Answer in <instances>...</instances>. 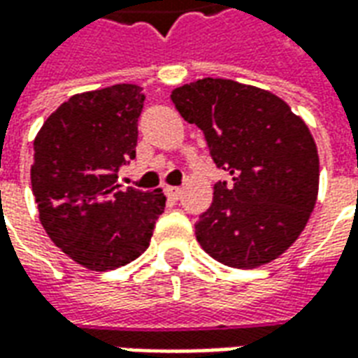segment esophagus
<instances>
[{
  "mask_svg": "<svg viewBox=\"0 0 358 358\" xmlns=\"http://www.w3.org/2000/svg\"><path fill=\"white\" fill-rule=\"evenodd\" d=\"M164 194H166V197L172 199V201H178L180 195H182V189H180V187L169 186V187H164Z\"/></svg>",
  "mask_w": 358,
  "mask_h": 358,
  "instance_id": "obj_1",
  "label": "esophagus"
}]
</instances>
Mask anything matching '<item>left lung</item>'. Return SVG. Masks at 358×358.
Segmentation results:
<instances>
[{
  "instance_id": "1",
  "label": "left lung",
  "mask_w": 358,
  "mask_h": 358,
  "mask_svg": "<svg viewBox=\"0 0 358 358\" xmlns=\"http://www.w3.org/2000/svg\"><path fill=\"white\" fill-rule=\"evenodd\" d=\"M171 99L232 176L215 184L195 222L201 248L234 268L278 259L307 226L318 195V151L303 118L278 95L224 78L184 84Z\"/></svg>"
}]
</instances>
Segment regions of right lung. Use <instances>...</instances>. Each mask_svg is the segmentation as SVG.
I'll use <instances>...</instances> for the list:
<instances>
[{"instance_id":"obj_1","label":"right lung","mask_w":358,"mask_h":358,"mask_svg":"<svg viewBox=\"0 0 358 358\" xmlns=\"http://www.w3.org/2000/svg\"><path fill=\"white\" fill-rule=\"evenodd\" d=\"M145 95L136 84L73 95L43 122L30 169L40 222L51 241L95 272L124 266L149 248L164 210L161 189H120L136 157Z\"/></svg>"}]
</instances>
